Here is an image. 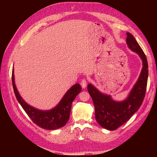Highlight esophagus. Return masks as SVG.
Here are the masks:
<instances>
[{
    "label": "esophagus",
    "mask_w": 157,
    "mask_h": 157,
    "mask_svg": "<svg viewBox=\"0 0 157 157\" xmlns=\"http://www.w3.org/2000/svg\"><path fill=\"white\" fill-rule=\"evenodd\" d=\"M87 84H88V81H87V79H85V78L82 79V80H81V82H80V84L82 86V87L84 88H85L86 87V86H87Z\"/></svg>",
    "instance_id": "obj_1"
}]
</instances>
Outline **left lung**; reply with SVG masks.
Segmentation results:
<instances>
[{"instance_id": "8db88e82", "label": "left lung", "mask_w": 157, "mask_h": 157, "mask_svg": "<svg viewBox=\"0 0 157 157\" xmlns=\"http://www.w3.org/2000/svg\"><path fill=\"white\" fill-rule=\"evenodd\" d=\"M126 34L127 44L130 49L138 53L143 63L140 75L128 98L123 102H115L111 96L102 94L91 84H88L87 87L94 105L96 121L102 128L109 130L119 128L138 111L144 101L147 86V59L134 36L128 32Z\"/></svg>"}]
</instances>
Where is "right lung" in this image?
<instances>
[{
	"mask_svg": "<svg viewBox=\"0 0 157 157\" xmlns=\"http://www.w3.org/2000/svg\"><path fill=\"white\" fill-rule=\"evenodd\" d=\"M12 73L13 87L17 99L35 124L46 129H56L64 126L69 119L72 102L82 90L81 86L76 84L67 92L59 105L51 111L38 110L28 105L20 96L15 84L14 73Z\"/></svg>",
	"mask_w": 157,
	"mask_h": 157,
	"instance_id": "right-lung-1",
	"label": "right lung"
}]
</instances>
